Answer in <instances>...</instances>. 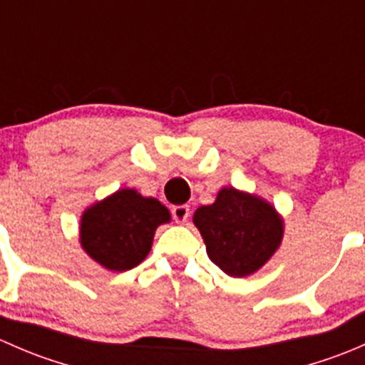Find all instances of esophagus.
I'll use <instances>...</instances> for the list:
<instances>
[{
    "instance_id": "1",
    "label": "esophagus",
    "mask_w": 365,
    "mask_h": 365,
    "mask_svg": "<svg viewBox=\"0 0 365 365\" xmlns=\"http://www.w3.org/2000/svg\"><path fill=\"white\" fill-rule=\"evenodd\" d=\"M171 215H173V219L176 220V222H178V224H183V222H187V219H189V215H190V208H189V206H187V205L173 206Z\"/></svg>"
}]
</instances>
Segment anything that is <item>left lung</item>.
Here are the masks:
<instances>
[{
	"label": "left lung",
	"instance_id": "1",
	"mask_svg": "<svg viewBox=\"0 0 365 365\" xmlns=\"http://www.w3.org/2000/svg\"><path fill=\"white\" fill-rule=\"evenodd\" d=\"M194 224L210 259L231 277L259 270L282 240V220L272 205L247 192L226 187L213 205L194 213Z\"/></svg>",
	"mask_w": 365,
	"mask_h": 365
}]
</instances>
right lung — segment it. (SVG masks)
I'll return each mask as SVG.
<instances>
[{"mask_svg":"<svg viewBox=\"0 0 365 365\" xmlns=\"http://www.w3.org/2000/svg\"><path fill=\"white\" fill-rule=\"evenodd\" d=\"M169 220L160 201L121 189L83 213L81 245L102 267L130 270L148 256L155 230Z\"/></svg>","mask_w":365,"mask_h":365,"instance_id":"add662e5","label":"right lung"}]
</instances>
